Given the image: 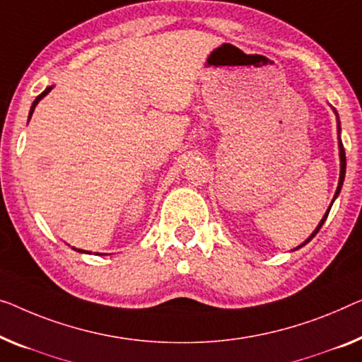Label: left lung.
Wrapping results in <instances>:
<instances>
[{
  "mask_svg": "<svg viewBox=\"0 0 362 362\" xmlns=\"http://www.w3.org/2000/svg\"><path fill=\"white\" fill-rule=\"evenodd\" d=\"M332 110H333V113H335V115H337V132H338V151H339V180H338V187H337L335 197H333L332 203H330V206H328V209H327V213L323 214V218L320 219L319 226H317V228L314 229V233H312L309 237H307V239H305L304 242H302V244H300L299 247H296L294 250H298V249H300V247H304L305 244H309V242L315 237V234L319 233L320 228H322V224L325 223V219H327L328 213H330L333 202H335V199H337V198H338V195H339V192H341V187H343V182H344V174H346V154H344V148H343V143H341V125H339V117H338V112H337L335 109H333V107H332Z\"/></svg>",
  "mask_w": 362,
  "mask_h": 362,
  "instance_id": "8db88e82",
  "label": "left lung"
}]
</instances>
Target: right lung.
Here are the masks:
<instances>
[{"label": "right lung", "instance_id": "right-lung-1", "mask_svg": "<svg viewBox=\"0 0 362 362\" xmlns=\"http://www.w3.org/2000/svg\"><path fill=\"white\" fill-rule=\"evenodd\" d=\"M53 89V86H48V88L43 90V93L40 94V95H37V99L32 102V107H30V112H29V120H30V117H32V113H34V110H35V107H37V104H39V102L43 99V97H45L48 93H50V90ZM73 250H76V252H79V253H90V252H86V250H81V249H74V247H71ZM95 255H104V253H97L95 252Z\"/></svg>", "mask_w": 362, "mask_h": 362}]
</instances>
